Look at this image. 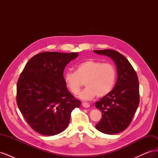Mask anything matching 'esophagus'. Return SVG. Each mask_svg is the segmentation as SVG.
Returning <instances> with one entry per match:
<instances>
[{
	"label": "esophagus",
	"mask_w": 158,
	"mask_h": 158,
	"mask_svg": "<svg viewBox=\"0 0 158 158\" xmlns=\"http://www.w3.org/2000/svg\"><path fill=\"white\" fill-rule=\"evenodd\" d=\"M82 106L85 108H88V107H89L90 106H89V104L87 102H83L82 103Z\"/></svg>",
	"instance_id": "1"
}]
</instances>
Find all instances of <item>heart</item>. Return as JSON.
I'll return each instance as SVG.
<instances>
[{
  "mask_svg": "<svg viewBox=\"0 0 158 158\" xmlns=\"http://www.w3.org/2000/svg\"><path fill=\"white\" fill-rule=\"evenodd\" d=\"M116 78L114 66L109 63L89 59L76 66V71L66 72L64 80L66 86L74 94H78L85 82V88L79 94L83 100L92 99L95 96L103 97L110 92Z\"/></svg>",
  "mask_w": 158,
  "mask_h": 158,
  "instance_id": "b5f03b06",
  "label": "heart"
}]
</instances>
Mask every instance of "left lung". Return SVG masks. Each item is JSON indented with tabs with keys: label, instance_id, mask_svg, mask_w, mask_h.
Returning <instances> with one entry per match:
<instances>
[{
	"label": "left lung",
	"instance_id": "8db88e82",
	"mask_svg": "<svg viewBox=\"0 0 158 158\" xmlns=\"http://www.w3.org/2000/svg\"><path fill=\"white\" fill-rule=\"evenodd\" d=\"M94 52L111 58L117 67V80L114 88L95 104L102 113L95 128L107 135H114L128 127L138 107V76L128 59L118 51L104 49Z\"/></svg>",
	"mask_w": 158,
	"mask_h": 158
}]
</instances>
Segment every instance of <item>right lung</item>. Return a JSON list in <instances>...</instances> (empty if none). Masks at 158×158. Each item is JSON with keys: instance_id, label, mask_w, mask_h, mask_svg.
<instances>
[{"instance_id": "add662e5", "label": "right lung", "mask_w": 158, "mask_h": 158, "mask_svg": "<svg viewBox=\"0 0 158 158\" xmlns=\"http://www.w3.org/2000/svg\"><path fill=\"white\" fill-rule=\"evenodd\" d=\"M78 52H44L27 62L17 83L18 107L27 123L43 135H56L67 128L70 114L81 102L66 88L65 66Z\"/></svg>"}]
</instances>
